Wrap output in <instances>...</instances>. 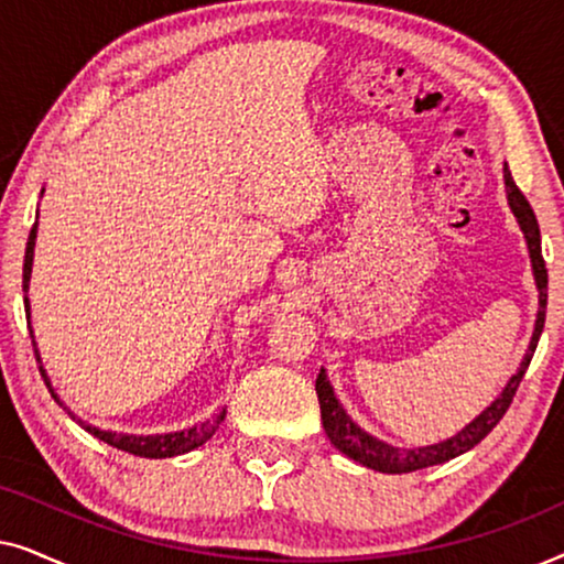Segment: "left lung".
I'll list each match as a JSON object with an SVG mask.
<instances>
[{
    "label": "left lung",
    "instance_id": "1",
    "mask_svg": "<svg viewBox=\"0 0 564 564\" xmlns=\"http://www.w3.org/2000/svg\"><path fill=\"white\" fill-rule=\"evenodd\" d=\"M503 182H506V192H508V205H511L516 220H519L521 234H523V238H527L531 272H534V282L539 290V311H536V321H534V334H531L529 349H527V354H523L521 365L516 367V372L511 375V380L506 382V388L500 390V395L492 400V403L485 408L480 415H475V419L469 421L465 429L457 431V434L449 438H444V442L413 446V449H405V446H392L388 442H382V438L367 434V431L361 429L349 413H346L341 400L336 398L334 384L328 382L326 369H321L318 380H315V392H318L323 429H326V436L330 438V444H334L341 454H346L349 459L359 462V465L377 469V473H388V475H403V473H415V469H423L431 465H444V462L459 457V454L473 449L475 444H480L482 438L488 436L492 429H496V423L503 419L508 405H511V400L516 395V390H519L523 375H527L529 361H531V357H534L539 336H542V328H544L546 267L542 259V236H539L536 215H534V210H531L529 199L521 195L519 187H516L508 164L503 166Z\"/></svg>",
    "mask_w": 564,
    "mask_h": 564
}]
</instances>
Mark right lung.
Here are the masks:
<instances>
[{"instance_id":"obj_1","label":"right lung","mask_w":564,"mask_h":564,"mask_svg":"<svg viewBox=\"0 0 564 564\" xmlns=\"http://www.w3.org/2000/svg\"><path fill=\"white\" fill-rule=\"evenodd\" d=\"M43 195V192H41ZM35 238H37V220L33 230H30V238H28V249H25V267H22V292H25V313H28V328H30V300H28V290H30V274H33V257H35ZM30 336H33V346H35V357H37V365H41V375L45 384H48L53 400H56L58 405H64V400L58 398V392L53 390L51 384V377L48 372L43 369V361H41V351H37V344H35V334L33 328H30ZM66 408V405H64ZM68 411V408H66ZM72 419L76 415L68 411ZM226 419V408L218 415H213V419H207L203 423H195V426L189 429H182V431H169V434H149V436H141V434H118V431H102L97 426H91V423L76 419L79 426H84L89 431L91 436H97L99 442L115 446V449H122L128 454H135V457H145V459H166V457H180V454H187L192 449H197V446H203L207 438H213L215 431Z\"/></svg>"}]
</instances>
